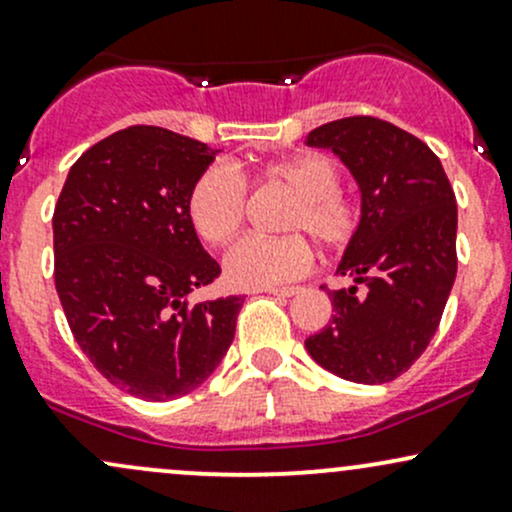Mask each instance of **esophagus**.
I'll use <instances>...</instances> for the list:
<instances>
[{
    "label": "esophagus",
    "instance_id": "esophagus-1",
    "mask_svg": "<svg viewBox=\"0 0 512 512\" xmlns=\"http://www.w3.org/2000/svg\"><path fill=\"white\" fill-rule=\"evenodd\" d=\"M263 290L271 295H278V298H293V295H298V288H263Z\"/></svg>",
    "mask_w": 512,
    "mask_h": 512
}]
</instances>
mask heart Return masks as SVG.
Wrapping results in <instances>:
<instances>
[{
	"instance_id": "b5f03b06",
	"label": "heart",
	"mask_w": 512,
	"mask_h": 512,
	"mask_svg": "<svg viewBox=\"0 0 512 512\" xmlns=\"http://www.w3.org/2000/svg\"><path fill=\"white\" fill-rule=\"evenodd\" d=\"M271 183L293 192V202L283 214L285 236H244L224 254V276L234 288H276L302 278L312 268V249L304 236L327 254H339L354 241L361 224V210L339 190L342 173L324 153L271 161L263 166ZM249 188L229 166L207 168L188 195L192 229L207 244H222L241 227Z\"/></svg>"
}]
</instances>
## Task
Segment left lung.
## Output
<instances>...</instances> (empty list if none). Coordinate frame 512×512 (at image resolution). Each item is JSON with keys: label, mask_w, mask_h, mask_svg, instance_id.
Returning a JSON list of instances; mask_svg holds the SVG:
<instances>
[{"label": "left lung", "mask_w": 512, "mask_h": 512, "mask_svg": "<svg viewBox=\"0 0 512 512\" xmlns=\"http://www.w3.org/2000/svg\"><path fill=\"white\" fill-rule=\"evenodd\" d=\"M307 146L332 148L361 190V224L329 290L332 320L305 339L327 371L386 383L432 342L456 278V197L432 148L376 117L317 126Z\"/></svg>", "instance_id": "8db88e82"}]
</instances>
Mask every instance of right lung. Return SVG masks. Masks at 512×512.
<instances>
[{
	"label": "right lung",
	"mask_w": 512,
	"mask_h": 512,
	"mask_svg": "<svg viewBox=\"0 0 512 512\" xmlns=\"http://www.w3.org/2000/svg\"><path fill=\"white\" fill-rule=\"evenodd\" d=\"M214 156L161 126H129L73 163L53 212V278L75 342L112 386L153 403L207 381L244 305L188 302L222 273L188 217Z\"/></svg>",
	"instance_id": "1"
}]
</instances>
